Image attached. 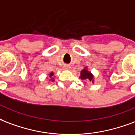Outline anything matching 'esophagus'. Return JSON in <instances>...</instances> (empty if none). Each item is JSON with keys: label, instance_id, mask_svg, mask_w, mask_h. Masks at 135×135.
I'll list each match as a JSON object with an SVG mask.
<instances>
[{"label": "esophagus", "instance_id": "obj_1", "mask_svg": "<svg viewBox=\"0 0 135 135\" xmlns=\"http://www.w3.org/2000/svg\"><path fill=\"white\" fill-rule=\"evenodd\" d=\"M69 68H70V66H65V69H69Z\"/></svg>", "mask_w": 135, "mask_h": 135}]
</instances>
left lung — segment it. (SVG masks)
<instances>
[{
    "mask_svg": "<svg viewBox=\"0 0 135 135\" xmlns=\"http://www.w3.org/2000/svg\"><path fill=\"white\" fill-rule=\"evenodd\" d=\"M81 79H84V80L89 81L90 82H92L93 84L94 83V75L90 71L88 70L87 66L83 69L81 71L80 76H79Z\"/></svg>",
    "mask_w": 135,
    "mask_h": 135,
    "instance_id": "left-lung-1",
    "label": "left lung"
}]
</instances>
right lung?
<instances>
[{
  "label": "right lung",
  "instance_id": "obj_1",
  "mask_svg": "<svg viewBox=\"0 0 135 135\" xmlns=\"http://www.w3.org/2000/svg\"><path fill=\"white\" fill-rule=\"evenodd\" d=\"M48 76H49V78H51V79L50 80L51 81H54V73L53 72H51L50 74H48Z\"/></svg>",
  "mask_w": 135,
  "mask_h": 135
}]
</instances>
